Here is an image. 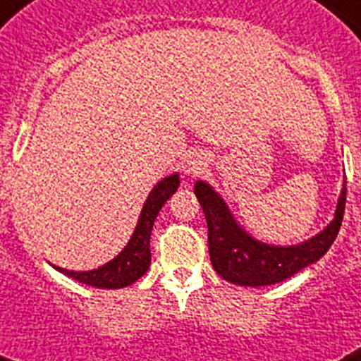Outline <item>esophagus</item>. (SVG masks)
<instances>
[{"instance_id": "1", "label": "esophagus", "mask_w": 361, "mask_h": 361, "mask_svg": "<svg viewBox=\"0 0 361 361\" xmlns=\"http://www.w3.org/2000/svg\"><path fill=\"white\" fill-rule=\"evenodd\" d=\"M187 172H197V163L187 164Z\"/></svg>"}]
</instances>
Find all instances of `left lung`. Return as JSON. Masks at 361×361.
Listing matches in <instances>:
<instances>
[{
  "mask_svg": "<svg viewBox=\"0 0 361 361\" xmlns=\"http://www.w3.org/2000/svg\"><path fill=\"white\" fill-rule=\"evenodd\" d=\"M195 195L208 223L209 258L215 271L234 285L268 286L288 279L324 257L341 228L347 181L343 180L336 215L330 225L296 245H274L252 238L234 219L223 197L206 181L198 180L195 183Z\"/></svg>",
  "mask_w": 361,
  "mask_h": 361,
  "instance_id": "obj_1",
  "label": "left lung"
}]
</instances>
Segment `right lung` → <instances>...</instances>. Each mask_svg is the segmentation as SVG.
<instances>
[{
	"instance_id": "obj_1",
	"label": "right lung",
	"mask_w": 361,
	"mask_h": 361,
	"mask_svg": "<svg viewBox=\"0 0 361 361\" xmlns=\"http://www.w3.org/2000/svg\"><path fill=\"white\" fill-rule=\"evenodd\" d=\"M178 187H180L178 172L166 176L153 187L142 206L140 217H138L133 236L127 241V245L121 249L120 255L112 258L110 262L90 269V271H73V269H63L59 266H54V268L67 277H73L78 283L97 286V288H123V286L133 285L149 268V262H152L149 238H152L153 223L157 219V214L161 212L164 202L178 191Z\"/></svg>"
}]
</instances>
